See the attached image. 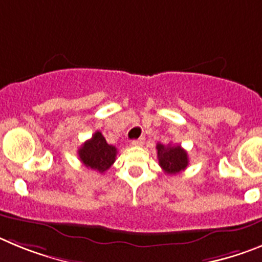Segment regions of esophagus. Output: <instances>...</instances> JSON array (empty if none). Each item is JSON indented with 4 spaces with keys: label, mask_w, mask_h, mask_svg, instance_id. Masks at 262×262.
Returning <instances> with one entry per match:
<instances>
[{
    "label": "esophagus",
    "mask_w": 262,
    "mask_h": 262,
    "mask_svg": "<svg viewBox=\"0 0 262 262\" xmlns=\"http://www.w3.org/2000/svg\"><path fill=\"white\" fill-rule=\"evenodd\" d=\"M143 142H145V138L141 137V138H137V140L132 141V146H142Z\"/></svg>",
    "instance_id": "obj_1"
}]
</instances>
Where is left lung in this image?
<instances>
[{"mask_svg": "<svg viewBox=\"0 0 262 262\" xmlns=\"http://www.w3.org/2000/svg\"><path fill=\"white\" fill-rule=\"evenodd\" d=\"M157 150L159 166L166 173L176 175L187 168L189 159H188L187 151L181 146L158 143Z\"/></svg>", "mask_w": 262, "mask_h": 262, "instance_id": "1", "label": "left lung"}]
</instances>
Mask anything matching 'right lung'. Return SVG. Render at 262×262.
<instances>
[{
    "label": "right lung",
    "mask_w": 262,
    "mask_h": 262,
    "mask_svg": "<svg viewBox=\"0 0 262 262\" xmlns=\"http://www.w3.org/2000/svg\"><path fill=\"white\" fill-rule=\"evenodd\" d=\"M116 155L117 148L108 145L100 132H95L90 140H87L78 150V157L83 166L100 173L107 171L115 163Z\"/></svg>",
    "instance_id": "obj_1"
}]
</instances>
